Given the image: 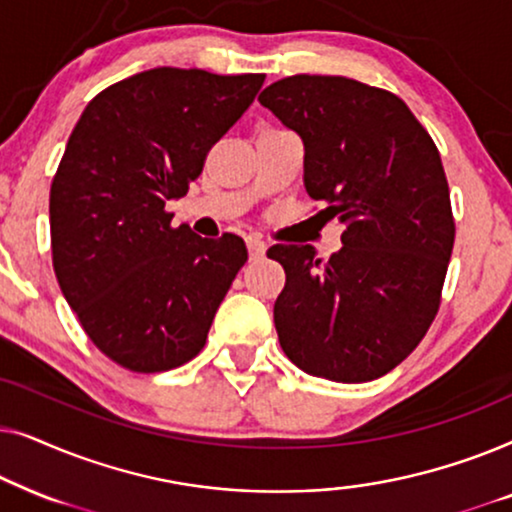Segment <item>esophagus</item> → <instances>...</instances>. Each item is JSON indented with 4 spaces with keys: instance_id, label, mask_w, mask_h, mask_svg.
Listing matches in <instances>:
<instances>
[{
    "instance_id": "esophagus-1",
    "label": "esophagus",
    "mask_w": 512,
    "mask_h": 512,
    "mask_svg": "<svg viewBox=\"0 0 512 512\" xmlns=\"http://www.w3.org/2000/svg\"><path fill=\"white\" fill-rule=\"evenodd\" d=\"M247 249H249V258L251 261H261V258L265 256V242L258 240V237H249L247 240Z\"/></svg>"
}]
</instances>
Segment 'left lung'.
I'll return each instance as SVG.
<instances>
[{
    "label": "left lung",
    "instance_id": "left-lung-1",
    "mask_svg": "<svg viewBox=\"0 0 512 512\" xmlns=\"http://www.w3.org/2000/svg\"><path fill=\"white\" fill-rule=\"evenodd\" d=\"M305 144V188L345 223L324 263L275 244V328L305 373L368 382L408 359L440 307L454 247L450 186L429 132L401 97L347 76L296 74L258 95Z\"/></svg>",
    "mask_w": 512,
    "mask_h": 512
}]
</instances>
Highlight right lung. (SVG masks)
Instances as JSON below:
<instances>
[{"label": "right lung", "mask_w": 512, "mask_h": 512, "mask_svg": "<svg viewBox=\"0 0 512 512\" xmlns=\"http://www.w3.org/2000/svg\"><path fill=\"white\" fill-rule=\"evenodd\" d=\"M265 74L156 67L83 109L51 184V251L62 296L93 345L132 373L184 366L247 263L237 235L172 226L212 146L254 102Z\"/></svg>", "instance_id": "1"}]
</instances>
